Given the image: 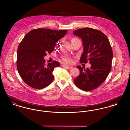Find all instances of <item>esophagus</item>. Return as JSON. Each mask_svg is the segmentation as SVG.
I'll list each match as a JSON object with an SVG mask.
<instances>
[{"mask_svg":"<svg viewBox=\"0 0 130 130\" xmlns=\"http://www.w3.org/2000/svg\"><path fill=\"white\" fill-rule=\"evenodd\" d=\"M62 66L66 69H71L73 68V67L72 66H70V65H62Z\"/></svg>","mask_w":130,"mask_h":130,"instance_id":"34e87169","label":"esophagus"}]
</instances>
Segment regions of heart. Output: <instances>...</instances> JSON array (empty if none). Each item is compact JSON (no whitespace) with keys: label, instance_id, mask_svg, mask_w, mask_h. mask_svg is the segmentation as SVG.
<instances>
[{"label":"heart","instance_id":"heart-1","mask_svg":"<svg viewBox=\"0 0 130 130\" xmlns=\"http://www.w3.org/2000/svg\"><path fill=\"white\" fill-rule=\"evenodd\" d=\"M76 40V39H73L72 40V41H74V40ZM63 59H64V61H66V62H69V61L70 60V59L69 58V57H64V58H63Z\"/></svg>","mask_w":130,"mask_h":130}]
</instances>
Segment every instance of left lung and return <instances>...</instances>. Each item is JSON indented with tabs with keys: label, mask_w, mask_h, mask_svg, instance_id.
Wrapping results in <instances>:
<instances>
[{
	"label": "left lung",
	"mask_w": 130,
	"mask_h": 130,
	"mask_svg": "<svg viewBox=\"0 0 130 130\" xmlns=\"http://www.w3.org/2000/svg\"><path fill=\"white\" fill-rule=\"evenodd\" d=\"M82 39L83 53L80 63L91 64L90 68L76 67L79 75L74 80L76 86L84 91H91L98 87L107 78L111 69L113 58L111 46L107 36L101 31L83 28L73 32Z\"/></svg>",
	"instance_id": "left-lung-1"
}]
</instances>
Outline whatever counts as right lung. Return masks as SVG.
Here are the masks:
<instances>
[{
    "instance_id": "obj_1",
    "label": "right lung",
    "mask_w": 130,
    "mask_h": 130,
    "mask_svg": "<svg viewBox=\"0 0 130 130\" xmlns=\"http://www.w3.org/2000/svg\"><path fill=\"white\" fill-rule=\"evenodd\" d=\"M67 33L66 30L38 28L24 36L18 46L17 66L25 84L35 89H42L53 81L54 68L59 67L60 64L54 61L46 65L44 57L53 52L56 42Z\"/></svg>"
}]
</instances>
